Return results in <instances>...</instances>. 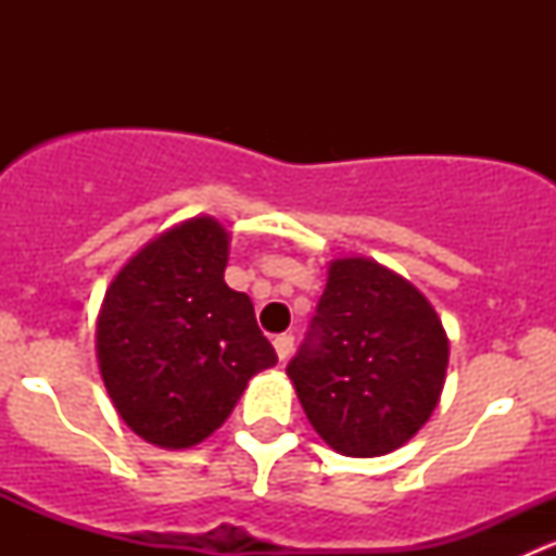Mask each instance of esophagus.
Returning a JSON list of instances; mask_svg holds the SVG:
<instances>
[{
  "label": "esophagus",
  "instance_id": "34e87169",
  "mask_svg": "<svg viewBox=\"0 0 556 556\" xmlns=\"http://www.w3.org/2000/svg\"><path fill=\"white\" fill-rule=\"evenodd\" d=\"M293 336L290 333H279L277 339H274V350H277V357L279 361H288L290 352H293Z\"/></svg>",
  "mask_w": 556,
  "mask_h": 556
}]
</instances>
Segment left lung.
<instances>
[{
  "instance_id": "1",
  "label": "left lung",
  "mask_w": 556,
  "mask_h": 556,
  "mask_svg": "<svg viewBox=\"0 0 556 556\" xmlns=\"http://www.w3.org/2000/svg\"><path fill=\"white\" fill-rule=\"evenodd\" d=\"M446 366L450 339L433 304L371 257H339L288 377L330 450L379 457L428 422Z\"/></svg>"
}]
</instances>
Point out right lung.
Returning a JSON list of instances; mask_svg holds the SVG:
<instances>
[{"instance_id": "add662e5", "label": "right lung", "mask_w": 556, "mask_h": 556, "mask_svg": "<svg viewBox=\"0 0 556 556\" xmlns=\"http://www.w3.org/2000/svg\"><path fill=\"white\" fill-rule=\"evenodd\" d=\"M231 233L190 217L150 239L106 288L97 361L123 422L161 450L210 439L277 352L250 295L226 285Z\"/></svg>"}]
</instances>
